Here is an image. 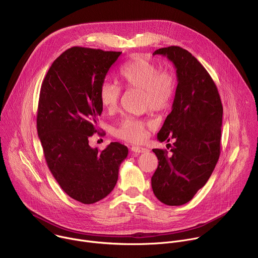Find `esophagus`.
I'll return each mask as SVG.
<instances>
[{
  "label": "esophagus",
  "mask_w": 258,
  "mask_h": 258,
  "mask_svg": "<svg viewBox=\"0 0 258 258\" xmlns=\"http://www.w3.org/2000/svg\"><path fill=\"white\" fill-rule=\"evenodd\" d=\"M131 150H132L134 153H136V154L145 153V152L148 151L146 148H144V147H139V146H133L132 148H131Z\"/></svg>",
  "instance_id": "34e87169"
}]
</instances>
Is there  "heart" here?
Wrapping results in <instances>:
<instances>
[{"instance_id":"heart-1","label":"heart","mask_w":258,"mask_h":258,"mask_svg":"<svg viewBox=\"0 0 258 258\" xmlns=\"http://www.w3.org/2000/svg\"><path fill=\"white\" fill-rule=\"evenodd\" d=\"M120 77L126 86L142 90L145 106L154 111L167 108L175 93V79L170 71L159 70L158 66L144 57H136L120 70ZM121 96V88L112 82H104L100 89V100L108 111H115ZM151 123L135 118H123L113 134L116 138L139 143L145 138Z\"/></svg>"}]
</instances>
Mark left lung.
<instances>
[{
  "instance_id": "8db88e82",
  "label": "left lung",
  "mask_w": 258,
  "mask_h": 258,
  "mask_svg": "<svg viewBox=\"0 0 258 258\" xmlns=\"http://www.w3.org/2000/svg\"><path fill=\"white\" fill-rule=\"evenodd\" d=\"M157 54L174 64L177 87L171 112L157 135L160 142L174 143L167 144L169 154L153 149L158 167L151 185L159 201L178 206L193 199L218 161L223 104L209 73L190 52L170 46L153 53Z\"/></svg>"
}]
</instances>
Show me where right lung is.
I'll list each match as a JSON object with an SVG mask.
<instances>
[{
	"mask_svg": "<svg viewBox=\"0 0 258 258\" xmlns=\"http://www.w3.org/2000/svg\"><path fill=\"white\" fill-rule=\"evenodd\" d=\"M121 52L72 47L43 81L36 128L47 165L72 199L92 204L113 190L127 147L112 142L99 152L89 145L103 105L100 89Z\"/></svg>",
	"mask_w": 258,
	"mask_h": 258,
	"instance_id": "right-lung-1",
	"label": "right lung"
}]
</instances>
